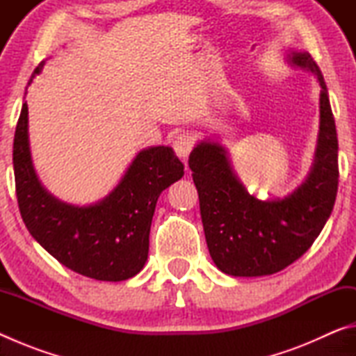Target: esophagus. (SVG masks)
<instances>
[{
  "instance_id": "obj_1",
  "label": "esophagus",
  "mask_w": 356,
  "mask_h": 356,
  "mask_svg": "<svg viewBox=\"0 0 356 356\" xmlns=\"http://www.w3.org/2000/svg\"><path fill=\"white\" fill-rule=\"evenodd\" d=\"M193 146H195V138L190 134H180L179 136H176V140L172 141L174 152H176L180 159H186L193 150Z\"/></svg>"
}]
</instances>
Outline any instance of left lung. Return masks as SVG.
<instances>
[{"label":"left lung","mask_w":356,"mask_h":356,"mask_svg":"<svg viewBox=\"0 0 356 356\" xmlns=\"http://www.w3.org/2000/svg\"><path fill=\"white\" fill-rule=\"evenodd\" d=\"M289 63L321 84V125L308 177L284 200H256L232 171L225 147L201 141L188 165L200 195L209 252L222 273L265 276L281 272L314 243L330 218L337 193V135L328 89L314 59L291 51Z\"/></svg>","instance_id":"left-lung-1"}]
</instances>
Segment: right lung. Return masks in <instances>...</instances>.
Returning a JSON list of instances; mask_svg holds the SVG:
<instances>
[{
	"instance_id": "add662e5",
	"label": "right lung",
	"mask_w": 356,
	"mask_h": 356,
	"mask_svg": "<svg viewBox=\"0 0 356 356\" xmlns=\"http://www.w3.org/2000/svg\"><path fill=\"white\" fill-rule=\"evenodd\" d=\"M44 64L35 67L28 84ZM12 155L23 222L53 257L99 281H124L141 272L147 261L156 200L184 176L182 161L171 147L143 149L116 188L91 206L59 201L39 182L29 150L26 100L17 122Z\"/></svg>"
}]
</instances>
